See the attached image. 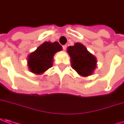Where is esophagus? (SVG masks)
<instances>
[{
	"label": "esophagus",
	"instance_id": "34e87169",
	"mask_svg": "<svg viewBox=\"0 0 124 124\" xmlns=\"http://www.w3.org/2000/svg\"><path fill=\"white\" fill-rule=\"evenodd\" d=\"M66 48H67V45H63V49L64 51H65Z\"/></svg>",
	"mask_w": 124,
	"mask_h": 124
}]
</instances>
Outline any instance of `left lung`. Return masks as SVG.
Masks as SVG:
<instances>
[{"instance_id":"1","label":"left lung","mask_w":124,"mask_h":124,"mask_svg":"<svg viewBox=\"0 0 124 124\" xmlns=\"http://www.w3.org/2000/svg\"><path fill=\"white\" fill-rule=\"evenodd\" d=\"M71 67L84 77L92 75L96 67V58L88 51L83 44L77 42L67 48Z\"/></svg>"}]
</instances>
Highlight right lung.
I'll return each mask as SVG.
<instances>
[{
  "label": "right lung",
  "instance_id": "add662e5",
  "mask_svg": "<svg viewBox=\"0 0 124 124\" xmlns=\"http://www.w3.org/2000/svg\"><path fill=\"white\" fill-rule=\"evenodd\" d=\"M62 50L58 42H44L37 49L28 55V65L31 72L41 74L53 66L54 54Z\"/></svg>",
  "mask_w": 124,
  "mask_h": 124
}]
</instances>
